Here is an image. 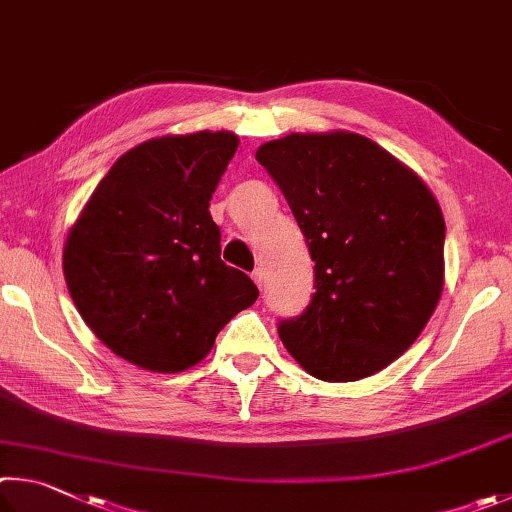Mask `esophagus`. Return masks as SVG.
Returning <instances> with one entry per match:
<instances>
[{
    "label": "esophagus",
    "mask_w": 512,
    "mask_h": 512,
    "mask_svg": "<svg viewBox=\"0 0 512 512\" xmlns=\"http://www.w3.org/2000/svg\"><path fill=\"white\" fill-rule=\"evenodd\" d=\"M251 279H254V283L258 285V288H261V290H263V283H265V274H263V270H261V267H256V270H254V272H251Z\"/></svg>",
    "instance_id": "1"
}]
</instances>
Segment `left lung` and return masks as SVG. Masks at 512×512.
Returning a JSON list of instances; mask_svg holds the SVG:
<instances>
[{"label": "left lung", "instance_id": "1", "mask_svg": "<svg viewBox=\"0 0 512 512\" xmlns=\"http://www.w3.org/2000/svg\"><path fill=\"white\" fill-rule=\"evenodd\" d=\"M256 159L315 261V294L279 337L310 375L355 382L423 333L443 292L445 220L414 170L353 132L288 134Z\"/></svg>", "mask_w": 512, "mask_h": 512}]
</instances>
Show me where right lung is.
<instances>
[{
  "label": "right lung",
  "instance_id": "1",
  "mask_svg": "<svg viewBox=\"0 0 512 512\" xmlns=\"http://www.w3.org/2000/svg\"><path fill=\"white\" fill-rule=\"evenodd\" d=\"M238 150L233 132L170 134L125 152L71 227L62 270L80 317L123 360L177 373L258 299L220 261L211 195Z\"/></svg>",
  "mask_w": 512,
  "mask_h": 512
}]
</instances>
